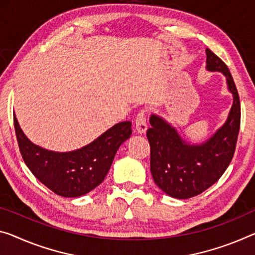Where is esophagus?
Returning a JSON list of instances; mask_svg holds the SVG:
<instances>
[{
  "label": "esophagus",
  "mask_w": 255,
  "mask_h": 255,
  "mask_svg": "<svg viewBox=\"0 0 255 255\" xmlns=\"http://www.w3.org/2000/svg\"><path fill=\"white\" fill-rule=\"evenodd\" d=\"M135 130L140 134L146 132L147 130V121H146V116H144V112L141 111L138 116L135 119Z\"/></svg>",
  "instance_id": "1"
}]
</instances>
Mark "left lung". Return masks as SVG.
Instances as JSON below:
<instances>
[{
  "label": "left lung",
  "mask_w": 255,
  "mask_h": 255,
  "mask_svg": "<svg viewBox=\"0 0 255 255\" xmlns=\"http://www.w3.org/2000/svg\"><path fill=\"white\" fill-rule=\"evenodd\" d=\"M206 70L226 77L233 105L226 122L198 143L187 141L177 128L157 114L149 117L147 138L150 144V171L159 189L173 198L187 199L202 194L225 173L232 162L241 123L240 97L228 67L206 49Z\"/></svg>",
  "instance_id": "8db88e82"
}]
</instances>
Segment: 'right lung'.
<instances>
[{
    "mask_svg": "<svg viewBox=\"0 0 255 255\" xmlns=\"http://www.w3.org/2000/svg\"><path fill=\"white\" fill-rule=\"evenodd\" d=\"M14 130L27 167L43 185L62 197H80L104 181L121 144L131 136V122L116 123L85 146L54 151L33 143L15 115Z\"/></svg>",
    "mask_w": 255,
    "mask_h": 255,
    "instance_id": "1",
    "label": "right lung"
}]
</instances>
